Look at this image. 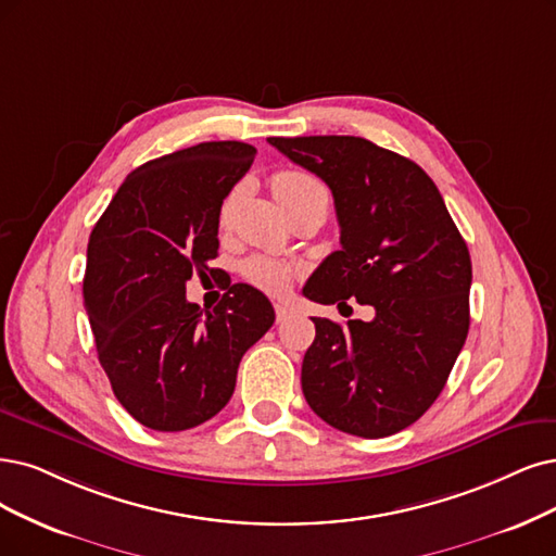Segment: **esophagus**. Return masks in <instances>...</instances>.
<instances>
[{"label":"esophagus","instance_id":"1","mask_svg":"<svg viewBox=\"0 0 556 556\" xmlns=\"http://www.w3.org/2000/svg\"><path fill=\"white\" fill-rule=\"evenodd\" d=\"M275 316H277V323H286L293 316V309L289 304H275Z\"/></svg>","mask_w":556,"mask_h":556}]
</instances>
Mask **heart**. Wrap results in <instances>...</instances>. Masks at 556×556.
I'll return each instance as SVG.
<instances>
[{"instance_id": "obj_1", "label": "heart", "mask_w": 556, "mask_h": 556, "mask_svg": "<svg viewBox=\"0 0 556 556\" xmlns=\"http://www.w3.org/2000/svg\"><path fill=\"white\" fill-rule=\"evenodd\" d=\"M270 188L286 213H295L300 208H323L327 213V208H330V192H327L323 180L309 172L281 169V172L273 174ZM236 199H238V190H233L229 197L224 199L222 208H219L222 224L231 222ZM242 275L247 281L258 286V289L279 293L286 289V286H289L293 270L289 263H283L275 256L254 254L242 263Z\"/></svg>"}]
</instances>
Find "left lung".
Here are the masks:
<instances>
[{"label": "left lung", "instance_id": "1", "mask_svg": "<svg viewBox=\"0 0 556 556\" xmlns=\"http://www.w3.org/2000/svg\"><path fill=\"white\" fill-rule=\"evenodd\" d=\"M330 185L341 250L304 295L374 306V320L312 318L302 392L343 433L387 438L435 403L469 330L471 261L430 176L394 151L348 135L267 137Z\"/></svg>", "mask_w": 556, "mask_h": 556}]
</instances>
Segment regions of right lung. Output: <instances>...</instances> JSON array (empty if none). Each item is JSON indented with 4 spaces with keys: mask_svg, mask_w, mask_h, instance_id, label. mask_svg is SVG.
I'll use <instances>...</instances> for the list:
<instances>
[{
    "mask_svg": "<svg viewBox=\"0 0 556 556\" xmlns=\"http://www.w3.org/2000/svg\"><path fill=\"white\" fill-rule=\"evenodd\" d=\"M256 149L203 141L141 164L96 222L85 309L118 403L147 428L176 433L215 417L242 355L273 327L270 300L231 283L213 312L185 298L192 273H215L219 208Z\"/></svg>",
    "mask_w": 556,
    "mask_h": 556,
    "instance_id": "1",
    "label": "right lung"
}]
</instances>
